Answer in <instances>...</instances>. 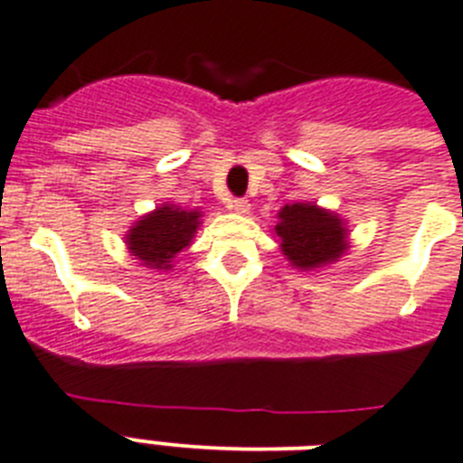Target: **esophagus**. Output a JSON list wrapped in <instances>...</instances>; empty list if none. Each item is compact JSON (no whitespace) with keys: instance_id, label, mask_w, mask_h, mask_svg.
I'll use <instances>...</instances> for the list:
<instances>
[{"instance_id":"obj_1","label":"esophagus","mask_w":463,"mask_h":463,"mask_svg":"<svg viewBox=\"0 0 463 463\" xmlns=\"http://www.w3.org/2000/svg\"><path fill=\"white\" fill-rule=\"evenodd\" d=\"M227 208L234 210V213H241V215H246L248 210H250V203H248L246 198H227Z\"/></svg>"}]
</instances>
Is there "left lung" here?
<instances>
[{"instance_id": "8db88e82", "label": "left lung", "mask_w": 463, "mask_h": 463, "mask_svg": "<svg viewBox=\"0 0 463 463\" xmlns=\"http://www.w3.org/2000/svg\"><path fill=\"white\" fill-rule=\"evenodd\" d=\"M284 255L300 269H315L334 262L345 250V227L326 210L309 203L281 208L274 227Z\"/></svg>"}]
</instances>
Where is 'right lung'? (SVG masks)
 Wrapping results in <instances>:
<instances>
[{"mask_svg":"<svg viewBox=\"0 0 463 463\" xmlns=\"http://www.w3.org/2000/svg\"><path fill=\"white\" fill-rule=\"evenodd\" d=\"M198 217L196 210H182L177 205H163L156 213L146 215L129 229L128 246L141 265H151L154 269H170V260L191 243V236L196 232Z\"/></svg>","mask_w":463,"mask_h":463,"instance_id":"obj_1","label":"right lung"}]
</instances>
